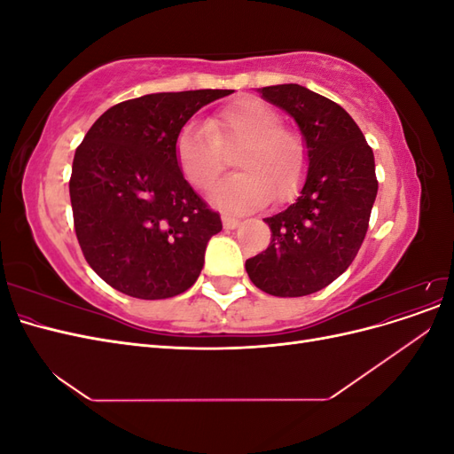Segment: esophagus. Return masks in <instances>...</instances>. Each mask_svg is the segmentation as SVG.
Listing matches in <instances>:
<instances>
[{"label":"esophagus","instance_id":"esophagus-1","mask_svg":"<svg viewBox=\"0 0 454 454\" xmlns=\"http://www.w3.org/2000/svg\"><path fill=\"white\" fill-rule=\"evenodd\" d=\"M222 222H223V227H225V229H237V227L240 225V219L232 217V215H229V214H223V215H222Z\"/></svg>","mask_w":454,"mask_h":454}]
</instances>
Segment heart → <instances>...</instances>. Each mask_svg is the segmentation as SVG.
<instances>
[{
	"label": "heart",
	"mask_w": 454,
	"mask_h": 454,
	"mask_svg": "<svg viewBox=\"0 0 454 454\" xmlns=\"http://www.w3.org/2000/svg\"><path fill=\"white\" fill-rule=\"evenodd\" d=\"M235 153L239 174L219 182L210 202L227 212H250L274 197H292L303 182L307 157L299 136L280 125V115L257 98H240L204 122L189 121L174 142L185 180L208 191L223 172L225 153Z\"/></svg>",
	"instance_id": "obj_1"
}]
</instances>
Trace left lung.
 I'll list each match as a JSON object with an SVG mask.
<instances>
[{"mask_svg":"<svg viewBox=\"0 0 454 454\" xmlns=\"http://www.w3.org/2000/svg\"><path fill=\"white\" fill-rule=\"evenodd\" d=\"M294 117L309 170L294 204L267 217L272 240L246 261L250 280L269 295L303 297L339 278L365 239L377 197L375 157L339 104L295 83L257 89Z\"/></svg>","mask_w":454,"mask_h":454,"instance_id":"left-lung-1","label":"left lung"}]
</instances>
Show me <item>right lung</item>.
<instances>
[{
  "mask_svg": "<svg viewBox=\"0 0 454 454\" xmlns=\"http://www.w3.org/2000/svg\"><path fill=\"white\" fill-rule=\"evenodd\" d=\"M231 92H155L121 102L75 149V235L87 263L117 292L167 299L197 282L222 217L187 184L174 142L202 106Z\"/></svg>",
  "mask_w": 454,
  "mask_h": 454,
  "instance_id": "1",
  "label": "right lung"
}]
</instances>
